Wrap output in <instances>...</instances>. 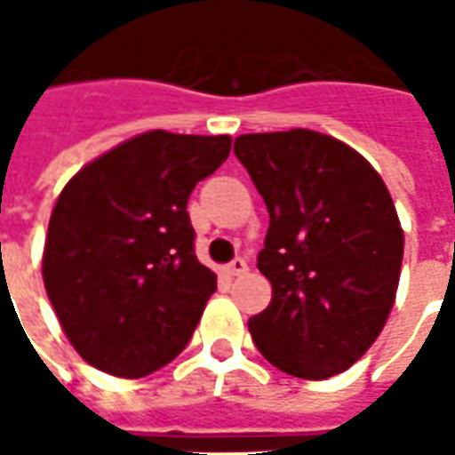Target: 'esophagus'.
Here are the masks:
<instances>
[{
    "label": "esophagus",
    "mask_w": 455,
    "mask_h": 455,
    "mask_svg": "<svg viewBox=\"0 0 455 455\" xmlns=\"http://www.w3.org/2000/svg\"><path fill=\"white\" fill-rule=\"evenodd\" d=\"M228 273H230V275H245V273H248V263H245L243 258H235V260L228 266Z\"/></svg>",
    "instance_id": "obj_1"
}]
</instances>
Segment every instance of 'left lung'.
I'll use <instances>...</instances> for the list:
<instances>
[{
  "label": "left lung",
  "instance_id": "1",
  "mask_svg": "<svg viewBox=\"0 0 455 455\" xmlns=\"http://www.w3.org/2000/svg\"><path fill=\"white\" fill-rule=\"evenodd\" d=\"M235 156L271 215L258 271L273 299L248 322L255 347L286 375H339L393 311L405 248L393 197L375 166L326 133H243Z\"/></svg>",
  "mask_w": 455,
  "mask_h": 455
}]
</instances>
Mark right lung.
<instances>
[{
	"mask_svg": "<svg viewBox=\"0 0 455 455\" xmlns=\"http://www.w3.org/2000/svg\"><path fill=\"white\" fill-rule=\"evenodd\" d=\"M233 139L133 136L62 187L43 253V281L68 341L114 377H147L192 339L218 275L195 255L192 189Z\"/></svg>",
	"mask_w": 455,
	"mask_h": 455,
	"instance_id": "obj_1",
	"label": "right lung"
}]
</instances>
